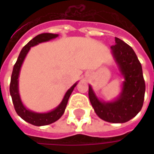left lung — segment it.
Masks as SVG:
<instances>
[{"label": "left lung", "instance_id": "1", "mask_svg": "<svg viewBox=\"0 0 154 154\" xmlns=\"http://www.w3.org/2000/svg\"><path fill=\"white\" fill-rule=\"evenodd\" d=\"M111 52L125 78L121 93L110 102L101 101L89 86V99L95 112L100 119L110 123H125L137 116L144 100L145 82L142 66L134 51L124 41L116 38Z\"/></svg>", "mask_w": 154, "mask_h": 154}]
</instances>
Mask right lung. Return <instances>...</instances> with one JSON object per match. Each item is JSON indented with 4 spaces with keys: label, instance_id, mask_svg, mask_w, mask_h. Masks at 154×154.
<instances>
[{
    "label": "right lung",
    "instance_id": "obj_1",
    "mask_svg": "<svg viewBox=\"0 0 154 154\" xmlns=\"http://www.w3.org/2000/svg\"><path fill=\"white\" fill-rule=\"evenodd\" d=\"M58 35L55 34H50V33H44L41 35H37L36 37L31 39L29 42L28 44L25 45V47L22 48V50L20 53L16 63L14 65L13 71H12L11 78V84H10V93L11 96L12 101L14 104V107L16 111V113L18 114L19 116H20L22 119L25 120L26 122L31 124L33 125L36 126H42L50 125L52 123L57 121V119L63 116L67 106V101L70 97L71 94L73 91L74 87L77 86V83H75L71 87L70 89H68L67 91L65 94L63 99L62 100V102L59 104V106H57L54 110L52 111L47 112V113H36L32 110H29L26 109V107L23 105L19 94V75H20V67L22 66V63L25 60V57L28 54V52L30 49V48L33 46H35L37 44L43 43V42H47L48 40H51L53 38H57Z\"/></svg>",
    "mask_w": 154,
    "mask_h": 154
}]
</instances>
